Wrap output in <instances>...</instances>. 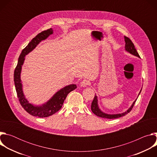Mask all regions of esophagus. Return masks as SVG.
<instances>
[{
  "mask_svg": "<svg viewBox=\"0 0 157 157\" xmlns=\"http://www.w3.org/2000/svg\"><path fill=\"white\" fill-rule=\"evenodd\" d=\"M89 84H90V82H89V81H88L86 79H83L82 81H81V82H80V86L81 87H86L87 86L89 85Z\"/></svg>",
  "mask_w": 157,
  "mask_h": 157,
  "instance_id": "esophagus-1",
  "label": "esophagus"
}]
</instances>
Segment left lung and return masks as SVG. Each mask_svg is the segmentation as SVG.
Masks as SVG:
<instances>
[{
    "mask_svg": "<svg viewBox=\"0 0 157 157\" xmlns=\"http://www.w3.org/2000/svg\"><path fill=\"white\" fill-rule=\"evenodd\" d=\"M124 40H125V51H127V52L130 53V54L136 56H137L139 58H140V56L138 53V52H137L136 48H135V46H134L133 43H132V41L127 36H124ZM142 91V89L140 90L139 94V96L140 93ZM137 99H136L135 100V101H134L133 102V104H132V105L130 106V107L127 110L125 111V113H121V114H105L104 113H103L102 111H101V110L99 109V105H98V97L96 95H95L94 96V98L92 102V104H91V110L93 113L96 115L98 117H102V118H106V119H117V118H119V117H122V116H125L126 114H127L128 113H130V110H132V109L133 108L134 104H135V102H136Z\"/></svg>",
    "mask_w": 157,
    "mask_h": 157,
    "instance_id": "8db88e82",
    "label": "left lung"
}]
</instances>
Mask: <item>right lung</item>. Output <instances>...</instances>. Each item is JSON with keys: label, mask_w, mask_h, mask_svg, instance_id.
<instances>
[{"label": "right lung", "mask_w": 157, "mask_h": 157, "mask_svg": "<svg viewBox=\"0 0 157 157\" xmlns=\"http://www.w3.org/2000/svg\"><path fill=\"white\" fill-rule=\"evenodd\" d=\"M53 31L52 29H50L38 33L33 38L28 44V45L21 51L18 58L17 65L14 71V83L17 96L21 105L29 114L38 117H47L56 113L61 108L67 95L77 87L76 84H70L65 86L56 92L46 103L41 105H33L30 103L25 97L20 79L21 67L24 63L25 56L32 52L40 42L47 39L50 35L53 34Z\"/></svg>", "instance_id": "1"}]
</instances>
